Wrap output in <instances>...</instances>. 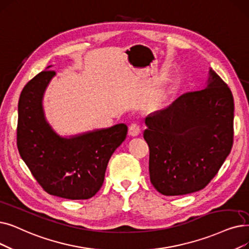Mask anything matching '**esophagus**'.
I'll return each instance as SVG.
<instances>
[{"label": "esophagus", "instance_id": "34e87169", "mask_svg": "<svg viewBox=\"0 0 249 249\" xmlns=\"http://www.w3.org/2000/svg\"><path fill=\"white\" fill-rule=\"evenodd\" d=\"M140 133V127L138 124L136 123H133L130 125V127H129V135L131 136H137L139 135Z\"/></svg>", "mask_w": 249, "mask_h": 249}]
</instances>
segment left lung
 Segmentation results:
<instances>
[{
    "label": "left lung",
    "mask_w": 249,
    "mask_h": 249,
    "mask_svg": "<svg viewBox=\"0 0 249 249\" xmlns=\"http://www.w3.org/2000/svg\"><path fill=\"white\" fill-rule=\"evenodd\" d=\"M233 120L232 92L210 68L203 89L182 94L146 116L151 184L167 196L204 188L230 154Z\"/></svg>",
    "instance_id": "1"
}]
</instances>
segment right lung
Instances as JSON below:
<instances>
[{
	"label": "right lung",
	"mask_w": 249,
	"mask_h": 249,
	"mask_svg": "<svg viewBox=\"0 0 249 249\" xmlns=\"http://www.w3.org/2000/svg\"><path fill=\"white\" fill-rule=\"evenodd\" d=\"M38 73L21 91L17 145L32 175L48 193L67 199H89L102 187L109 160L124 142V123L61 136L48 122L42 100L56 73Z\"/></svg>",
	"instance_id": "right-lung-1"
}]
</instances>
